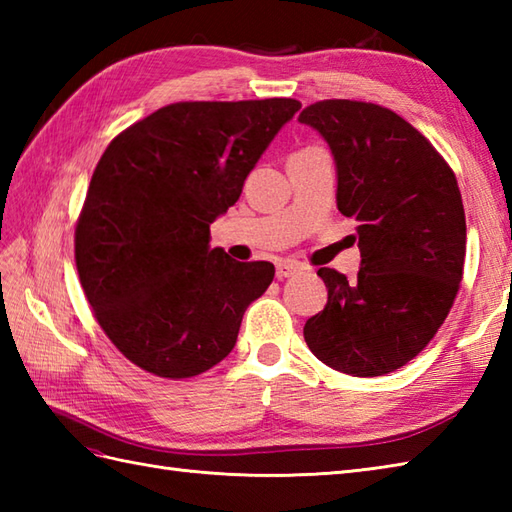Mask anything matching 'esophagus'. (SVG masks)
Wrapping results in <instances>:
<instances>
[{"instance_id":"34e87169","label":"esophagus","mask_w":512,"mask_h":512,"mask_svg":"<svg viewBox=\"0 0 512 512\" xmlns=\"http://www.w3.org/2000/svg\"><path fill=\"white\" fill-rule=\"evenodd\" d=\"M297 273H301V264H297V262H279L277 264V279H288Z\"/></svg>"}]
</instances>
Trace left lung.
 Listing matches in <instances>:
<instances>
[{
	"mask_svg": "<svg viewBox=\"0 0 512 512\" xmlns=\"http://www.w3.org/2000/svg\"><path fill=\"white\" fill-rule=\"evenodd\" d=\"M299 121L328 140L336 206L356 220L361 270L354 281L319 268L325 308L303 328L312 354L352 376H383L418 356L460 290L466 220L449 162L383 105L330 99Z\"/></svg>",
	"mask_w": 512,
	"mask_h": 512,
	"instance_id": "left-lung-1",
	"label": "left lung"
}]
</instances>
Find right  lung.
Returning <instances> with one entry per match:
<instances>
[{
  "label": "right lung",
  "instance_id": "right-lung-1",
  "mask_svg": "<svg viewBox=\"0 0 512 512\" xmlns=\"http://www.w3.org/2000/svg\"><path fill=\"white\" fill-rule=\"evenodd\" d=\"M301 103L180 101L118 134L96 165L74 228L81 288L107 339L160 378H191L237 341L270 262L209 248V226L242 193Z\"/></svg>",
  "mask_w": 512,
  "mask_h": 512
}]
</instances>
